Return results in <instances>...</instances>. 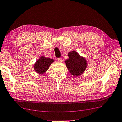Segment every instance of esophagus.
<instances>
[{
  "label": "esophagus",
  "instance_id": "esophagus-1",
  "mask_svg": "<svg viewBox=\"0 0 122 122\" xmlns=\"http://www.w3.org/2000/svg\"><path fill=\"white\" fill-rule=\"evenodd\" d=\"M57 61H58V62H62L63 59L61 58H58Z\"/></svg>",
  "mask_w": 122,
  "mask_h": 122
}]
</instances>
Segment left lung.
Instances as JSON below:
<instances>
[{
    "instance_id": "left-lung-1",
    "label": "left lung",
    "mask_w": 122,
    "mask_h": 122,
    "mask_svg": "<svg viewBox=\"0 0 122 122\" xmlns=\"http://www.w3.org/2000/svg\"><path fill=\"white\" fill-rule=\"evenodd\" d=\"M67 56L69 58L65 61V63L70 74L75 76L83 74L88 65L86 59L74 51L69 52Z\"/></svg>"
}]
</instances>
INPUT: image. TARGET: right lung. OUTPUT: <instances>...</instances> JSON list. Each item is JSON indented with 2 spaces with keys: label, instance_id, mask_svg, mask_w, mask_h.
Segmentation results:
<instances>
[{
  "label": "right lung",
  "instance_id": "1",
  "mask_svg": "<svg viewBox=\"0 0 122 122\" xmlns=\"http://www.w3.org/2000/svg\"><path fill=\"white\" fill-rule=\"evenodd\" d=\"M54 61V60L49 58L41 56L34 65V69L35 71L39 74H43L46 72L50 65Z\"/></svg>",
  "mask_w": 122,
  "mask_h": 122
}]
</instances>
